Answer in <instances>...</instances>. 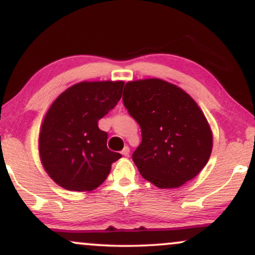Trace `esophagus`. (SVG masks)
<instances>
[{
  "label": "esophagus",
  "mask_w": 255,
  "mask_h": 255,
  "mask_svg": "<svg viewBox=\"0 0 255 255\" xmlns=\"http://www.w3.org/2000/svg\"><path fill=\"white\" fill-rule=\"evenodd\" d=\"M129 152H130L129 147H128V146H125V147H124V150L121 151V153L124 154L125 157H128V156H129Z\"/></svg>",
  "instance_id": "1"
}]
</instances>
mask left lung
Here are the masks:
<instances>
[{
	"label": "left lung",
	"mask_w": 255,
	"mask_h": 255,
	"mask_svg": "<svg viewBox=\"0 0 255 255\" xmlns=\"http://www.w3.org/2000/svg\"><path fill=\"white\" fill-rule=\"evenodd\" d=\"M124 104L141 128L133 162L158 188H177L203 170L212 151V131L198 104L162 79L129 81Z\"/></svg>",
	"instance_id": "1"
}]
</instances>
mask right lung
I'll return each instance as SVG.
<instances>
[{"label":"right lung","mask_w":255,"mask_h":255,"mask_svg":"<svg viewBox=\"0 0 255 255\" xmlns=\"http://www.w3.org/2000/svg\"><path fill=\"white\" fill-rule=\"evenodd\" d=\"M124 81H83L61 93L40 127L39 156L48 175L68 191H93L121 158L107 147L98 121L121 99Z\"/></svg>","instance_id":"right-lung-1"}]
</instances>
